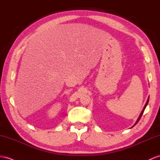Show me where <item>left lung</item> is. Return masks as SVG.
Returning a JSON list of instances; mask_svg holds the SVG:
<instances>
[{"label":"left lung","mask_w":160,"mask_h":160,"mask_svg":"<svg viewBox=\"0 0 160 160\" xmlns=\"http://www.w3.org/2000/svg\"><path fill=\"white\" fill-rule=\"evenodd\" d=\"M149 98H148V99H147V102H146V104H145V107H144V108H143V109L142 110V111H141V114H140V115H139V117H138V119H137V121H136V123H134V125L132 126V128H133L136 123H137L138 122H139V120H140V119L141 118V117H142V114H143V112H144V111H145V108H146V107L147 106V104H148V102H149Z\"/></svg>","instance_id":"obj_1"}]
</instances>
